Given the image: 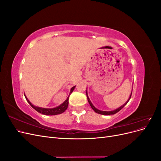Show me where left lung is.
<instances>
[{"instance_id":"1","label":"left lung","mask_w":161,"mask_h":161,"mask_svg":"<svg viewBox=\"0 0 161 161\" xmlns=\"http://www.w3.org/2000/svg\"><path fill=\"white\" fill-rule=\"evenodd\" d=\"M131 93H132V91H131V95H130V97H129V99H128V100L125 102V103L123 105H121V107H119V108H118V109H115V110H114V111H101V110H99V109H97L92 104V103H91V101H90V99H89V97H88V95H87V91L86 92V97H87V99H88V101H89V104H90V105H91V108L93 109L94 111H95V112H96V113H97V114H101V115H114V114H116V113H118V111H119L121 109H122L128 103V101H130V98H131Z\"/></svg>"}]
</instances>
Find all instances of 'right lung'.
<instances>
[{
    "label": "right lung",
    "instance_id": "1",
    "mask_svg": "<svg viewBox=\"0 0 161 161\" xmlns=\"http://www.w3.org/2000/svg\"><path fill=\"white\" fill-rule=\"evenodd\" d=\"M75 88V86L72 87V89H70V95L72 93V92L74 91ZM25 95V98L27 101V102L32 107V108L36 110L39 113H40L42 114L43 115H58V114H62L63 112H64L66 109L68 108V105H69V96L67 97V99L65 100V101L62 104H61L60 106L56 107L55 108H52V109H47V108H40V107H36L35 105H33L31 102L28 100V99L27 98V97Z\"/></svg>",
    "mask_w": 161,
    "mask_h": 161
}]
</instances>
